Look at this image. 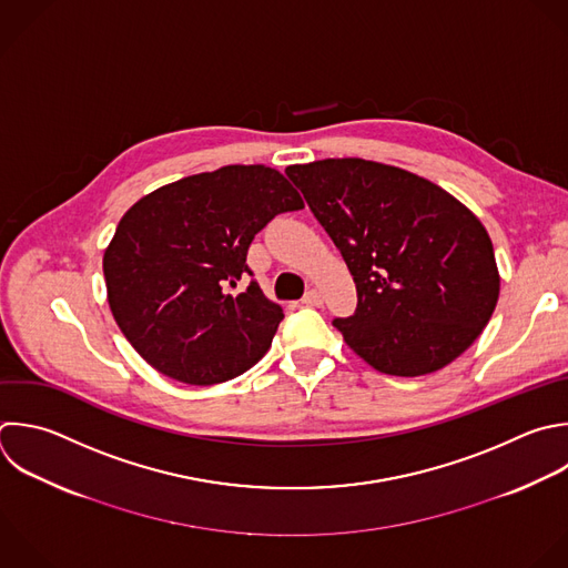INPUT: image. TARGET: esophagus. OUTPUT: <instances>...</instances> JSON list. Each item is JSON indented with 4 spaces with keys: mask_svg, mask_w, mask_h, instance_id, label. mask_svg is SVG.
<instances>
[{
    "mask_svg": "<svg viewBox=\"0 0 568 568\" xmlns=\"http://www.w3.org/2000/svg\"><path fill=\"white\" fill-rule=\"evenodd\" d=\"M322 302H324V297H322V293L317 288L306 291V295L302 297V304H306V306H322Z\"/></svg>",
    "mask_w": 568,
    "mask_h": 568,
    "instance_id": "obj_1",
    "label": "esophagus"
}]
</instances>
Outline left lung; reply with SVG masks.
Listing matches in <instances>:
<instances>
[{
  "mask_svg": "<svg viewBox=\"0 0 568 568\" xmlns=\"http://www.w3.org/2000/svg\"><path fill=\"white\" fill-rule=\"evenodd\" d=\"M286 175L339 248L357 308L333 326L379 373L428 375L459 357L499 297L477 215L410 171L359 158L293 164Z\"/></svg>",
  "mask_w": 568,
  "mask_h": 568,
  "instance_id": "obj_1",
  "label": "left lung"
}]
</instances>
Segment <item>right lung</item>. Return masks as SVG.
I'll return each mask as SVG.
<instances>
[{"label": "right lung", "mask_w": 568, "mask_h": 568, "mask_svg": "<svg viewBox=\"0 0 568 568\" xmlns=\"http://www.w3.org/2000/svg\"><path fill=\"white\" fill-rule=\"evenodd\" d=\"M304 202L264 164H231L155 189L120 220L104 251L111 313L131 346L160 373L195 386L257 364L284 320L251 282L231 295L253 237Z\"/></svg>", "instance_id": "obj_1"}]
</instances>
